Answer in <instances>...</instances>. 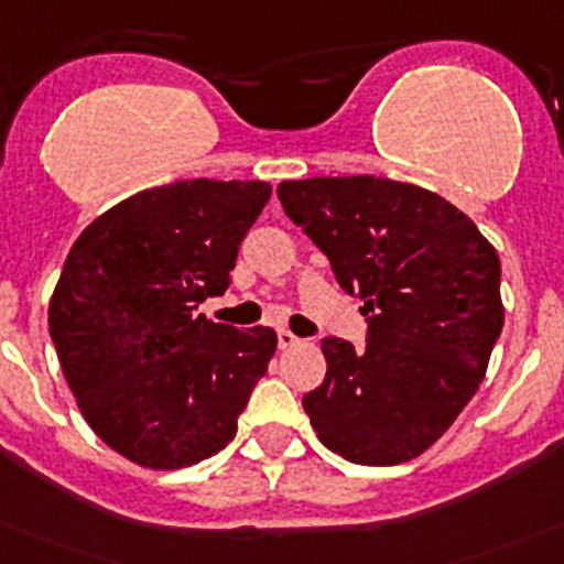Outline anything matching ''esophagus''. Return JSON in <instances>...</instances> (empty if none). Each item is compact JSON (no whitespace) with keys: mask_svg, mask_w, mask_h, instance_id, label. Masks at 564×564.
I'll return each mask as SVG.
<instances>
[{"mask_svg":"<svg viewBox=\"0 0 564 564\" xmlns=\"http://www.w3.org/2000/svg\"><path fill=\"white\" fill-rule=\"evenodd\" d=\"M276 340H279V348H293V346H299V343H302V337L293 335L291 329H279Z\"/></svg>","mask_w":564,"mask_h":564,"instance_id":"1","label":"esophagus"}]
</instances>
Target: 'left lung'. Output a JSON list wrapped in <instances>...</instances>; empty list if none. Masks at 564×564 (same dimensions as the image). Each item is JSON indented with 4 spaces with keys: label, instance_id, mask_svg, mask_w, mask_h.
I'll use <instances>...</instances> for the list:
<instances>
[{
    "label": "left lung",
    "instance_id": "8db88e82",
    "mask_svg": "<svg viewBox=\"0 0 564 564\" xmlns=\"http://www.w3.org/2000/svg\"><path fill=\"white\" fill-rule=\"evenodd\" d=\"M276 196L368 315L366 351L321 340L326 377L302 401L315 434L357 465L421 457L476 395L501 335L496 249L410 182L313 176L279 182Z\"/></svg>",
    "mask_w": 564,
    "mask_h": 564
}]
</instances>
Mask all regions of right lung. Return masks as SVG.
I'll list each match as a JSON object with an SVG mask.
<instances>
[{
	"label": "right lung",
	"mask_w": 564,
	"mask_h": 564,
	"mask_svg": "<svg viewBox=\"0 0 564 564\" xmlns=\"http://www.w3.org/2000/svg\"><path fill=\"white\" fill-rule=\"evenodd\" d=\"M271 198L260 180L149 187L90 221L50 302V335L88 426L152 470L221 452L276 351L271 326L213 324L238 246Z\"/></svg>",
	"instance_id": "1"
}]
</instances>
